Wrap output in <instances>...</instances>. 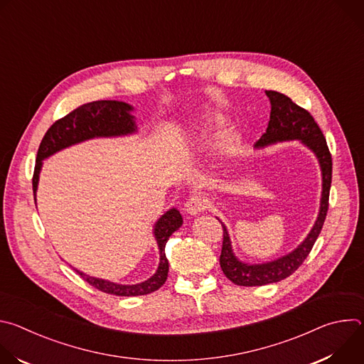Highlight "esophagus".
<instances>
[{"label":"esophagus","mask_w":364,"mask_h":364,"mask_svg":"<svg viewBox=\"0 0 364 364\" xmlns=\"http://www.w3.org/2000/svg\"><path fill=\"white\" fill-rule=\"evenodd\" d=\"M205 207H207V200L201 196H191L186 201V212L191 216L200 215L201 212L205 210Z\"/></svg>","instance_id":"obj_1"}]
</instances>
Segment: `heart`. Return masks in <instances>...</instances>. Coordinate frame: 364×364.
<instances>
[{
	"label": "heart",
	"mask_w": 364,
	"mask_h": 364,
	"mask_svg": "<svg viewBox=\"0 0 364 364\" xmlns=\"http://www.w3.org/2000/svg\"><path fill=\"white\" fill-rule=\"evenodd\" d=\"M203 131L207 138V142H210L216 138L222 136V132L225 129V119L219 117H212V118H205L203 124ZM223 151L226 154H233L237 148V138L235 135H226L223 138Z\"/></svg>",
	"instance_id": "b5f03b06"
}]
</instances>
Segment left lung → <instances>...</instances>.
I'll return each mask as SVG.
<instances>
[{"label": "left lung", "mask_w": 364, "mask_h": 364, "mask_svg": "<svg viewBox=\"0 0 364 364\" xmlns=\"http://www.w3.org/2000/svg\"><path fill=\"white\" fill-rule=\"evenodd\" d=\"M267 96L271 100V118L267 128V132L256 141V146H265L278 141H291L301 139L311 151H313L321 166L323 173V194L320 215L317 222L309 232L306 239L289 255H285L277 261L267 262L262 265H247L242 264L235 257L232 252L230 239L223 228V245L220 253V268L226 278L233 284L240 287H261L267 284H274L282 281L292 275L306 259L311 249H313L328 212V197L331 187V173H333V160L331 154L326 141L324 134L306 109L298 107L284 93L275 90H267Z\"/></svg>", "instance_id": "8db88e82"}]
</instances>
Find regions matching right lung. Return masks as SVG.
I'll return each instance as SVG.
<instances>
[{"instance_id":"obj_1","label":"right lung","mask_w":364,"mask_h":364,"mask_svg":"<svg viewBox=\"0 0 364 364\" xmlns=\"http://www.w3.org/2000/svg\"><path fill=\"white\" fill-rule=\"evenodd\" d=\"M132 107L118 100H95L80 105L69 112L66 117L58 119L44 134L38 151L33 174V193L36 200V190L38 183V173L41 161L51 154H55L69 145L90 139L95 136H117L135 132L136 127L134 117L129 115ZM183 225V218L177 209L168 210L155 225L154 235L160 247V265L149 279L136 285H119L105 279L93 278L75 269L87 284L96 289L118 295V296H136L146 295L161 288L168 277V261L166 256V243L168 237Z\"/></svg>"}]
</instances>
